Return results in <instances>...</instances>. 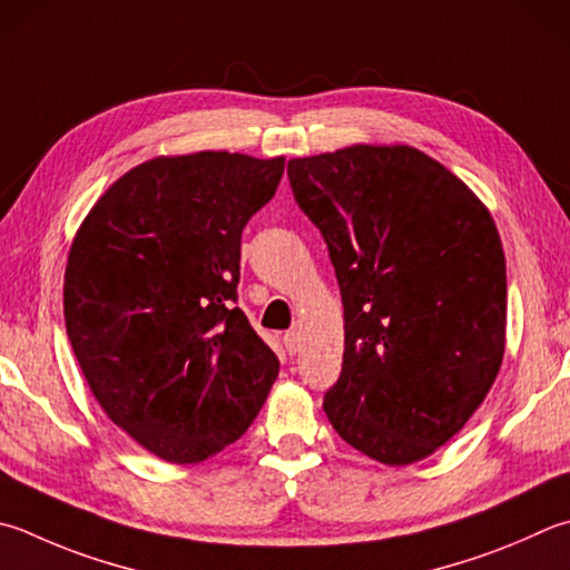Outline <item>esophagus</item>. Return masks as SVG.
I'll list each match as a JSON object with an SVG mask.
<instances>
[{"instance_id": "esophagus-1", "label": "esophagus", "mask_w": 570, "mask_h": 570, "mask_svg": "<svg viewBox=\"0 0 570 570\" xmlns=\"http://www.w3.org/2000/svg\"><path fill=\"white\" fill-rule=\"evenodd\" d=\"M283 342H285V350L289 354H295V352H299V345H303V337H299L297 330H289V332H285Z\"/></svg>"}]
</instances>
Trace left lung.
Returning a JSON list of instances; mask_svg holds the SVG:
<instances>
[{
    "mask_svg": "<svg viewBox=\"0 0 570 570\" xmlns=\"http://www.w3.org/2000/svg\"><path fill=\"white\" fill-rule=\"evenodd\" d=\"M345 307L330 424L386 466L432 456L487 400L507 350V257L464 180L414 146L352 144L287 164Z\"/></svg>",
    "mask_w": 570,
    "mask_h": 570,
    "instance_id": "1",
    "label": "left lung"
}]
</instances>
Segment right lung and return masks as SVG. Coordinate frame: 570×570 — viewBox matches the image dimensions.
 <instances>
[{
	"mask_svg": "<svg viewBox=\"0 0 570 570\" xmlns=\"http://www.w3.org/2000/svg\"><path fill=\"white\" fill-rule=\"evenodd\" d=\"M285 156H156L86 213L63 273V322L96 402L168 464L238 442L281 372L233 307L240 233Z\"/></svg>",
	"mask_w": 570,
	"mask_h": 570,
	"instance_id": "1",
	"label": "right lung"
}]
</instances>
